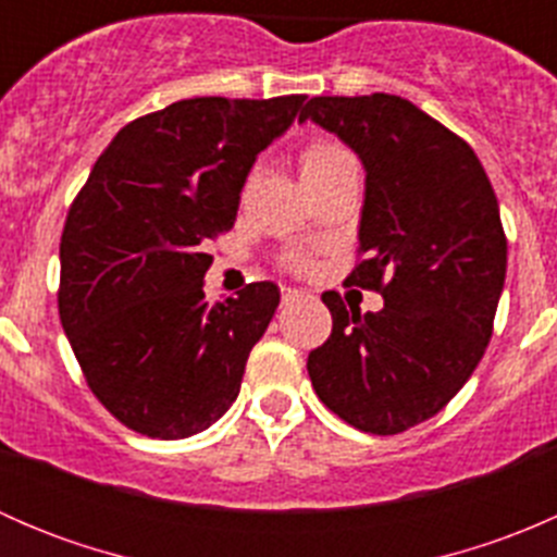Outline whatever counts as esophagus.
I'll return each mask as SVG.
<instances>
[{
	"label": "esophagus",
	"instance_id": "obj_1",
	"mask_svg": "<svg viewBox=\"0 0 557 557\" xmlns=\"http://www.w3.org/2000/svg\"><path fill=\"white\" fill-rule=\"evenodd\" d=\"M305 296V290L299 288H283V305H294V301H301Z\"/></svg>",
	"mask_w": 557,
	"mask_h": 557
}]
</instances>
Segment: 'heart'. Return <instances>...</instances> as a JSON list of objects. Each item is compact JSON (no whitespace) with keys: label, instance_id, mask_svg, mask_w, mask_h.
Instances as JSON below:
<instances>
[{"label":"heart","instance_id":"1","mask_svg":"<svg viewBox=\"0 0 557 557\" xmlns=\"http://www.w3.org/2000/svg\"><path fill=\"white\" fill-rule=\"evenodd\" d=\"M352 164V156L342 148L339 143H331V139H312V143L305 145L299 156V170H301V180H312L320 177V174L336 170V166ZM290 263L296 269L307 267L305 256H290Z\"/></svg>","mask_w":557,"mask_h":557}]
</instances>
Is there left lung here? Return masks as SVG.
<instances>
[{
    "mask_svg": "<svg viewBox=\"0 0 557 557\" xmlns=\"http://www.w3.org/2000/svg\"><path fill=\"white\" fill-rule=\"evenodd\" d=\"M299 121L336 134L367 170L363 261L347 283L385 299L361 312L323 294L334 325L307 372L352 429L401 434L434 418L485 356L507 274L498 199L469 143L401 97H314Z\"/></svg>",
    "mask_w": 557,
    "mask_h": 557,
    "instance_id": "8db88e82",
    "label": "left lung"
}]
</instances>
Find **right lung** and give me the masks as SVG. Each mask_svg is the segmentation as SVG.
Returning a JSON list of instances; mask_svg holds the SVG:
<instances>
[{"mask_svg": "<svg viewBox=\"0 0 557 557\" xmlns=\"http://www.w3.org/2000/svg\"><path fill=\"white\" fill-rule=\"evenodd\" d=\"M305 94L196 97L126 123L61 234L59 314L94 396L126 429L185 440L239 396L280 305L274 283L207 305L210 243L237 221L247 172Z\"/></svg>", "mask_w": 557, "mask_h": 557, "instance_id": "add662e5", "label": "right lung"}]
</instances>
